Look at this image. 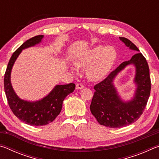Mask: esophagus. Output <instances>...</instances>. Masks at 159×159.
Returning a JSON list of instances; mask_svg holds the SVG:
<instances>
[{
    "label": "esophagus",
    "instance_id": "1",
    "mask_svg": "<svg viewBox=\"0 0 159 159\" xmlns=\"http://www.w3.org/2000/svg\"><path fill=\"white\" fill-rule=\"evenodd\" d=\"M76 88V89L79 90V89H83V88H84L85 86L83 85L82 83H77Z\"/></svg>",
    "mask_w": 159,
    "mask_h": 159
}]
</instances>
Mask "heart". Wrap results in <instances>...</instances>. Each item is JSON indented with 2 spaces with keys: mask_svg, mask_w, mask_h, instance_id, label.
<instances>
[{
  "mask_svg": "<svg viewBox=\"0 0 159 159\" xmlns=\"http://www.w3.org/2000/svg\"><path fill=\"white\" fill-rule=\"evenodd\" d=\"M116 58V51L114 48L99 45L80 54L76 58V64L78 66H88V76L93 80H98L108 73Z\"/></svg>",
  "mask_w": 159,
  "mask_h": 159,
  "instance_id": "heart-1",
  "label": "heart"
}]
</instances>
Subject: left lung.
<instances>
[{
  "label": "left lung",
  "instance_id": "obj_1",
  "mask_svg": "<svg viewBox=\"0 0 159 159\" xmlns=\"http://www.w3.org/2000/svg\"><path fill=\"white\" fill-rule=\"evenodd\" d=\"M120 39L130 49L139 51L130 40L124 37H120ZM129 64L136 66L135 82L137 84V90L134 98L130 102H124L117 95L112 80L118 73ZM94 89L95 93L90 108L99 124L116 128L135 122L143 113L150 95L151 79L146 59L141 52H137L130 60L120 64L108 76L96 84Z\"/></svg>",
  "mask_w": 159,
  "mask_h": 159
}]
</instances>
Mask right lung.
<instances>
[{"instance_id": "1", "label": "right lung", "mask_w": 159, "mask_h": 159, "mask_svg": "<svg viewBox=\"0 0 159 159\" xmlns=\"http://www.w3.org/2000/svg\"><path fill=\"white\" fill-rule=\"evenodd\" d=\"M43 36L39 35L27 40L16 50L10 57L4 76V89L9 107L13 114L21 121L30 125H45L52 122L60 114L64 99L75 90L74 83L56 85L41 100L30 102L20 99L13 90L10 82V73L16 59L21 50L41 41Z\"/></svg>"}]
</instances>
